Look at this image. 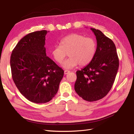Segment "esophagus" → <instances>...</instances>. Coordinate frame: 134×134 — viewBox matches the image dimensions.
I'll use <instances>...</instances> for the list:
<instances>
[{
	"instance_id": "34e87169",
	"label": "esophagus",
	"mask_w": 134,
	"mask_h": 134,
	"mask_svg": "<svg viewBox=\"0 0 134 134\" xmlns=\"http://www.w3.org/2000/svg\"><path fill=\"white\" fill-rule=\"evenodd\" d=\"M69 72H70V71H69V70H64V74H65V75H66V74H69Z\"/></svg>"
}]
</instances>
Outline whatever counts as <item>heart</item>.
<instances>
[{
	"mask_svg": "<svg viewBox=\"0 0 134 134\" xmlns=\"http://www.w3.org/2000/svg\"><path fill=\"white\" fill-rule=\"evenodd\" d=\"M97 48L95 40L82 35L72 34L64 37L60 45L55 46L51 51V55L58 63L63 62L69 52L70 57L64 61L62 66L70 69L76 66L87 65L93 59Z\"/></svg>",
	"mask_w": 134,
	"mask_h": 134,
	"instance_id": "heart-1",
	"label": "heart"
}]
</instances>
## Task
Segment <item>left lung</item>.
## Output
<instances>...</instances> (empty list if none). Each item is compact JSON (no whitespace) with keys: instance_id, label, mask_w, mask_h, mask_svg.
<instances>
[{"instance_id":"left-lung-1","label":"left lung","mask_w":134,"mask_h":134,"mask_svg":"<svg viewBox=\"0 0 134 134\" xmlns=\"http://www.w3.org/2000/svg\"><path fill=\"white\" fill-rule=\"evenodd\" d=\"M97 40L95 55L87 66L76 71L74 88L84 100L93 102L108 94L119 68V59L114 42L99 30L91 29Z\"/></svg>"}]
</instances>
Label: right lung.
Listing matches in <instances>:
<instances>
[{
  "instance_id": "obj_1",
  "label": "right lung",
  "mask_w": 134,
  "mask_h": 134,
  "mask_svg": "<svg viewBox=\"0 0 134 134\" xmlns=\"http://www.w3.org/2000/svg\"><path fill=\"white\" fill-rule=\"evenodd\" d=\"M46 30L36 31L20 40L10 57L13 81L20 93L32 102L44 103L57 93L64 70L47 57Z\"/></svg>"
}]
</instances>
